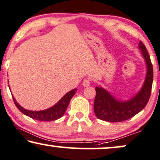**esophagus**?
Listing matches in <instances>:
<instances>
[{
    "instance_id": "1",
    "label": "esophagus",
    "mask_w": 160,
    "mask_h": 160,
    "mask_svg": "<svg viewBox=\"0 0 160 160\" xmlns=\"http://www.w3.org/2000/svg\"><path fill=\"white\" fill-rule=\"evenodd\" d=\"M90 84H91L90 79H85L83 81H82V86L84 87H88L90 86Z\"/></svg>"
}]
</instances>
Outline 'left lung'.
Instances as JSON below:
<instances>
[{"mask_svg": "<svg viewBox=\"0 0 160 160\" xmlns=\"http://www.w3.org/2000/svg\"><path fill=\"white\" fill-rule=\"evenodd\" d=\"M138 48L146 64V76L141 89L135 97L127 101H120L114 98L107 90L96 87L93 110L96 116L109 122H121L132 118L140 112L148 103L152 92L153 82V66L146 46L141 41Z\"/></svg>", "mask_w": 160, "mask_h": 160, "instance_id": "1", "label": "left lung"}]
</instances>
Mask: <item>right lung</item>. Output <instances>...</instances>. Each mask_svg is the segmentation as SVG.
I'll return each instance as SVG.
<instances>
[{
    "mask_svg": "<svg viewBox=\"0 0 160 160\" xmlns=\"http://www.w3.org/2000/svg\"><path fill=\"white\" fill-rule=\"evenodd\" d=\"M76 91L77 89L74 88L73 90L69 91L52 107L48 108L47 110H40V111H32V110H28L25 109V108L21 107L19 105L14 97H12V98H13L14 104H15L17 108L25 116L38 121H51L57 120V119L61 118L63 116L66 110H67L68 105H69L70 100L75 94Z\"/></svg>",
    "mask_w": 160,
    "mask_h": 160,
    "instance_id": "obj_1",
    "label": "right lung"
}]
</instances>
